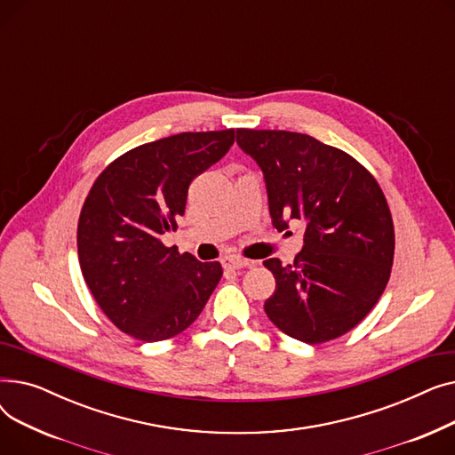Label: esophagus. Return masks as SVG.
Returning a JSON list of instances; mask_svg holds the SVG:
<instances>
[{
    "label": "esophagus",
    "mask_w": 455,
    "mask_h": 455,
    "mask_svg": "<svg viewBox=\"0 0 455 455\" xmlns=\"http://www.w3.org/2000/svg\"><path fill=\"white\" fill-rule=\"evenodd\" d=\"M221 266L225 269H243V267L251 266V261L245 258H240V256H225V258H221Z\"/></svg>",
    "instance_id": "esophagus-1"
}]
</instances>
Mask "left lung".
<instances>
[{"label":"left lung","instance_id":"obj_1","mask_svg":"<svg viewBox=\"0 0 455 455\" xmlns=\"http://www.w3.org/2000/svg\"><path fill=\"white\" fill-rule=\"evenodd\" d=\"M235 141L264 172L276 230L306 225L304 247L283 266L264 309L302 343L336 339L360 324L384 293L395 256V227L384 191L365 167L314 136L237 129Z\"/></svg>","mask_w":455,"mask_h":455}]
</instances>
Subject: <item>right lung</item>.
<instances>
[{"mask_svg": "<svg viewBox=\"0 0 455 455\" xmlns=\"http://www.w3.org/2000/svg\"><path fill=\"white\" fill-rule=\"evenodd\" d=\"M234 129L180 132L143 143L107 165L83 204L77 251L103 314L134 339L179 336L203 312L223 269L165 247L184 215L188 188L221 160Z\"/></svg>", "mask_w": 455, "mask_h": 455, "instance_id": "right-lung-1", "label": "right lung"}]
</instances>
